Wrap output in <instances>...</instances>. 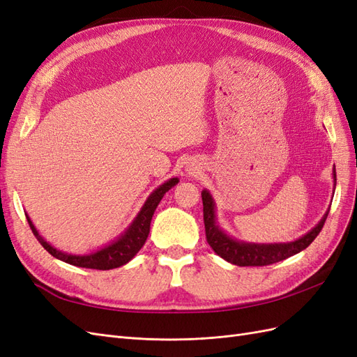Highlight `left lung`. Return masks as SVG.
<instances>
[{
	"instance_id": "1",
	"label": "left lung",
	"mask_w": 357,
	"mask_h": 357,
	"mask_svg": "<svg viewBox=\"0 0 357 357\" xmlns=\"http://www.w3.org/2000/svg\"><path fill=\"white\" fill-rule=\"evenodd\" d=\"M335 172V171H333ZM337 177L333 174V178ZM337 181V178H335ZM202 205H204V225H205V236L207 243L213 250L218 253L225 261H228L238 266H266L275 262L284 261V259L294 256L307 248L316 236L320 234L323 225L326 222L328 213L325 214L314 229H311L302 238L287 243V244H247L238 243L229 238L215 223L214 215V202L210 193L204 190L202 193Z\"/></svg>"
}]
</instances>
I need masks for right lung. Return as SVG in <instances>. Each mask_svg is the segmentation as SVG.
<instances>
[{
  "instance_id": "1",
  "label": "right lung",
  "mask_w": 357,
  "mask_h": 357,
  "mask_svg": "<svg viewBox=\"0 0 357 357\" xmlns=\"http://www.w3.org/2000/svg\"><path fill=\"white\" fill-rule=\"evenodd\" d=\"M176 183H178L177 178H171L167 183H164L162 186H159L152 193V195L149 197V199L144 204V207L142 208V211L138 213L137 219L131 225V228L125 232V235H122L121 238L114 241L113 244L102 248V250L96 252L93 255H88V256H73V255L62 253V252L56 250V248H53L50 244H47L45 240L41 238V235H38L37 229L34 228V225H32L28 215H26V219H28L32 234L36 235L38 243L45 247L53 257H56V259H59V261H63V262H67L74 266L102 269V271H105V269H113V268L125 265L139 252V248L144 245L147 236H149L150 222H152L153 213L158 207V204L160 202L162 198H164L165 193L176 185Z\"/></svg>"
}]
</instances>
